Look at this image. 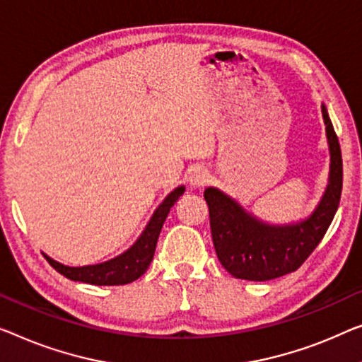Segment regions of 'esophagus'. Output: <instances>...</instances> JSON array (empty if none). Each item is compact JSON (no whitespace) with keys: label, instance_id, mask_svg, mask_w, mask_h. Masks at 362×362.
<instances>
[{"label":"esophagus","instance_id":"34e87169","mask_svg":"<svg viewBox=\"0 0 362 362\" xmlns=\"http://www.w3.org/2000/svg\"><path fill=\"white\" fill-rule=\"evenodd\" d=\"M208 172L203 169V167H195V169L190 170V174H188V182H190V185L193 188L197 187H202L204 183L208 182Z\"/></svg>","mask_w":362,"mask_h":362}]
</instances>
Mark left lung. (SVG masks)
Returning <instances> with one entry per match:
<instances>
[{"instance_id": "obj_1", "label": "left lung", "mask_w": 362, "mask_h": 362, "mask_svg": "<svg viewBox=\"0 0 362 362\" xmlns=\"http://www.w3.org/2000/svg\"><path fill=\"white\" fill-rule=\"evenodd\" d=\"M322 115L330 148V177L319 206L307 219L284 226L268 224L247 213L218 188L204 190L216 255L234 278L268 281L296 272L330 228L341 198L343 160L338 136L323 104Z\"/></svg>"}]
</instances>
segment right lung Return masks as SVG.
<instances>
[{"mask_svg": "<svg viewBox=\"0 0 362 362\" xmlns=\"http://www.w3.org/2000/svg\"><path fill=\"white\" fill-rule=\"evenodd\" d=\"M183 192H185V187H177L174 192H170L164 202L159 204V208L156 209L146 229L143 230V234L139 235V239L134 242L133 247H129L125 253L112 258L109 262L88 267H66L50 257L45 255V258L58 273L71 279V281L89 283L95 286H120L132 283L144 274L151 262H153L156 244H158L164 221L170 208L183 195Z\"/></svg>", "mask_w": 362, "mask_h": 362, "instance_id": "add662e5", "label": "right lung"}]
</instances>
